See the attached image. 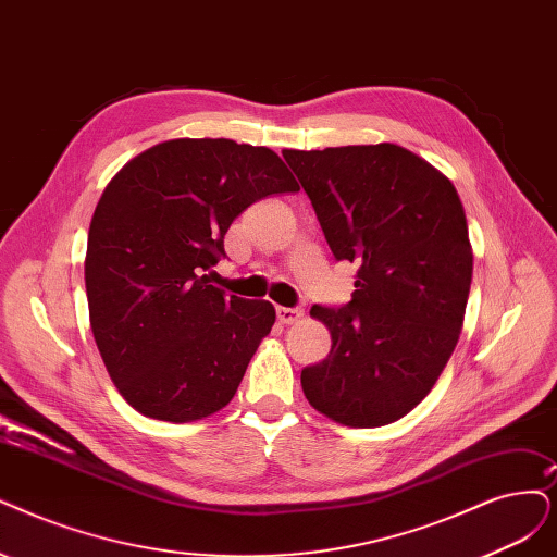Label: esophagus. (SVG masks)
Instances as JSON below:
<instances>
[{
	"mask_svg": "<svg viewBox=\"0 0 557 557\" xmlns=\"http://www.w3.org/2000/svg\"><path fill=\"white\" fill-rule=\"evenodd\" d=\"M302 314H305L302 307H277V319H280V323H286V325L298 323L302 319Z\"/></svg>",
	"mask_w": 557,
	"mask_h": 557,
	"instance_id": "esophagus-1",
	"label": "esophagus"
}]
</instances>
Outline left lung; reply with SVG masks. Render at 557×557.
<instances>
[{"label":"left lung","instance_id":"1","mask_svg":"<svg viewBox=\"0 0 557 557\" xmlns=\"http://www.w3.org/2000/svg\"><path fill=\"white\" fill-rule=\"evenodd\" d=\"M337 261L358 265L342 307L314 305L331 354L305 367L302 393L346 426L410 413L459 342L472 250L455 185L397 144L284 149Z\"/></svg>","mask_w":557,"mask_h":557}]
</instances>
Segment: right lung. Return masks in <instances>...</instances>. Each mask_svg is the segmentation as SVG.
<instances>
[{
    "label": "right lung",
    "mask_w": 557,
    "mask_h": 557,
    "mask_svg": "<svg viewBox=\"0 0 557 557\" xmlns=\"http://www.w3.org/2000/svg\"><path fill=\"white\" fill-rule=\"evenodd\" d=\"M296 190L271 149L188 137L156 144L108 183L87 240L89 319L141 416L195 422L232 401L275 307L226 296L211 268L247 206Z\"/></svg>",
    "instance_id": "1"
}]
</instances>
